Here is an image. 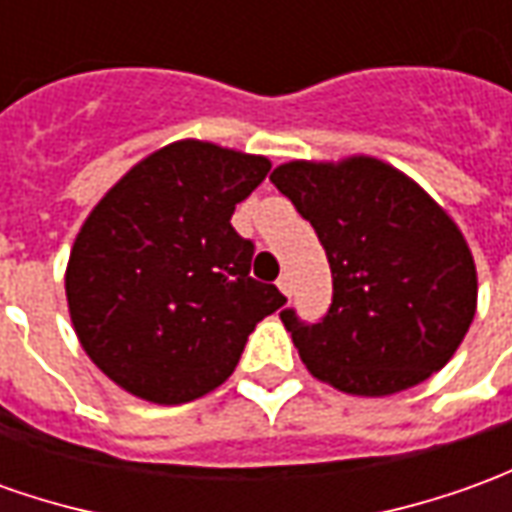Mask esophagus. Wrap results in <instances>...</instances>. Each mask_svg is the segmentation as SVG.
Returning a JSON list of instances; mask_svg holds the SVG:
<instances>
[{"instance_id":"34e87169","label":"esophagus","mask_w":512,"mask_h":512,"mask_svg":"<svg viewBox=\"0 0 512 512\" xmlns=\"http://www.w3.org/2000/svg\"><path fill=\"white\" fill-rule=\"evenodd\" d=\"M277 288H280L285 297L291 300V294H294V283H291V277H288V274H283V277L277 280Z\"/></svg>"}]
</instances>
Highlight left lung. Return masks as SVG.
I'll use <instances>...</instances> for the list:
<instances>
[{
    "label": "left lung",
    "instance_id": "obj_1",
    "mask_svg": "<svg viewBox=\"0 0 512 512\" xmlns=\"http://www.w3.org/2000/svg\"><path fill=\"white\" fill-rule=\"evenodd\" d=\"M325 246L333 302L316 325L283 311L308 373L384 398L443 370L476 314V263L457 221L420 184L367 154L271 170Z\"/></svg>",
    "mask_w": 512,
    "mask_h": 512
}]
</instances>
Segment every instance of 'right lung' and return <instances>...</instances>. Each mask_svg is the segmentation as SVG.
Returning a JSON list of instances; mask_svg holds the SVG:
<instances>
[{
  "label": "right lung",
  "mask_w": 512,
  "mask_h": 512,
  "mask_svg": "<svg viewBox=\"0 0 512 512\" xmlns=\"http://www.w3.org/2000/svg\"><path fill=\"white\" fill-rule=\"evenodd\" d=\"M271 162L207 139L139 159L86 215L64 285L83 353L139 401L179 406L229 375L285 297L249 277L255 246L229 218Z\"/></svg>",
  "instance_id": "obj_1"
}]
</instances>
